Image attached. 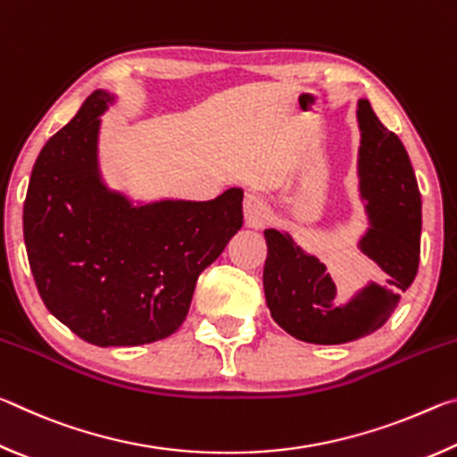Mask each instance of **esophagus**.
I'll return each instance as SVG.
<instances>
[{"label": "esophagus", "mask_w": 457, "mask_h": 457, "mask_svg": "<svg viewBox=\"0 0 457 457\" xmlns=\"http://www.w3.org/2000/svg\"><path fill=\"white\" fill-rule=\"evenodd\" d=\"M270 218V210L266 199L258 195V193H247L244 199V220L247 228L260 229L266 226Z\"/></svg>", "instance_id": "obj_1"}]
</instances>
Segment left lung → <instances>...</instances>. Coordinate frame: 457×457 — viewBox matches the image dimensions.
Returning <instances> with one entry per match:
<instances>
[{
	"label": "left lung",
	"mask_w": 457,
	"mask_h": 457,
	"mask_svg": "<svg viewBox=\"0 0 457 457\" xmlns=\"http://www.w3.org/2000/svg\"><path fill=\"white\" fill-rule=\"evenodd\" d=\"M359 191L369 228L359 250L377 264L381 282L338 292L322 262L288 231L266 229L264 292L272 319L294 338L343 345L370 335L391 319L420 266L421 195L399 137L386 130L367 98L359 100Z\"/></svg>",
	"instance_id": "8db88e82"
}]
</instances>
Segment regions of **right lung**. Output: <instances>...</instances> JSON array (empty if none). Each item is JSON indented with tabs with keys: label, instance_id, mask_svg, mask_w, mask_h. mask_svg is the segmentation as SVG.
<instances>
[{
	"label": "right lung",
	"instance_id": "right-lung-1",
	"mask_svg": "<svg viewBox=\"0 0 457 457\" xmlns=\"http://www.w3.org/2000/svg\"><path fill=\"white\" fill-rule=\"evenodd\" d=\"M117 96L95 90L37 154L24 239L37 292L74 335L96 346L171 337L195 282L244 223V191L212 201L135 205L98 167L100 114Z\"/></svg>",
	"mask_w": 457,
	"mask_h": 457
}]
</instances>
